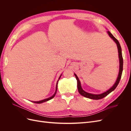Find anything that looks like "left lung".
<instances>
[{
  "label": "left lung",
  "mask_w": 131,
  "mask_h": 131,
  "mask_svg": "<svg viewBox=\"0 0 131 131\" xmlns=\"http://www.w3.org/2000/svg\"><path fill=\"white\" fill-rule=\"evenodd\" d=\"M108 33L109 34V36L112 38L113 40L116 42L117 46V49H118V58H119V60H120V70H119V73H118V76L117 77V80L115 83V84L109 90H108L106 92L103 93L102 94H91L89 93L85 92L84 90H83L81 88V84H80V81L79 80V78H78L77 75L74 74L75 77H76V79L77 80V85H78V89L79 93H80L82 96H83L85 97L88 98L90 99H92V100H101V99H102L106 97L107 95H108L110 92H112L113 91H114L115 89H116L117 86L118 85V83L120 82V80L121 78V75H122V70H123V58H122V51H121V47L120 46V44L118 41L117 40V39L115 38L113 34L111 33L110 31H108Z\"/></svg>",
  "instance_id": "1"
}]
</instances>
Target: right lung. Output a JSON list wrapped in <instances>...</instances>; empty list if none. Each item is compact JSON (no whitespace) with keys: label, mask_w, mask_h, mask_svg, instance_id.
Here are the masks:
<instances>
[{"label":"right lung","mask_w":131,"mask_h":131,"mask_svg":"<svg viewBox=\"0 0 131 131\" xmlns=\"http://www.w3.org/2000/svg\"><path fill=\"white\" fill-rule=\"evenodd\" d=\"M61 77V76H60V77L59 78V79H60ZM58 81H57V85H56V92H55L54 94L53 95V96H52V97H50V98H48L45 99V100H42V101H38V102H33V103H37V104H40V103H43V102H46V101H49V100H51V99H52V98H53V97L55 96V95H56V92H57V84H58Z\"/></svg>","instance_id":"add662e5"}]
</instances>
